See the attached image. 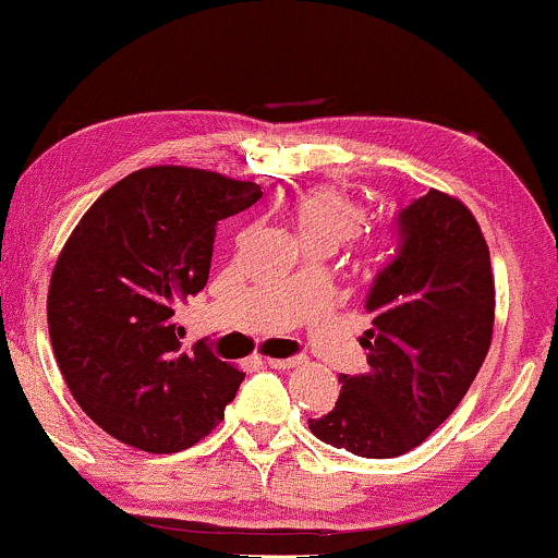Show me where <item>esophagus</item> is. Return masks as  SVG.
I'll list each match as a JSON object with an SVG mask.
<instances>
[{
    "mask_svg": "<svg viewBox=\"0 0 558 558\" xmlns=\"http://www.w3.org/2000/svg\"><path fill=\"white\" fill-rule=\"evenodd\" d=\"M298 363H300L298 355H292V359H268V366L279 368V372H287V368H295Z\"/></svg>",
    "mask_w": 558,
    "mask_h": 558,
    "instance_id": "obj_1",
    "label": "esophagus"
}]
</instances>
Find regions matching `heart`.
<instances>
[{
  "label": "heart",
  "mask_w": 558,
  "mask_h": 558,
  "mask_svg": "<svg viewBox=\"0 0 558 558\" xmlns=\"http://www.w3.org/2000/svg\"><path fill=\"white\" fill-rule=\"evenodd\" d=\"M292 221L303 245L329 242L337 247L361 229L363 210L337 190H311L292 205Z\"/></svg>",
  "instance_id": "1"
}]
</instances>
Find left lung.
Returning a JSON list of instances; mask_svg holds the SVG:
<instances>
[{
    "label": "left lung",
    "mask_w": 558,
    "mask_h": 558,
    "mask_svg": "<svg viewBox=\"0 0 558 558\" xmlns=\"http://www.w3.org/2000/svg\"><path fill=\"white\" fill-rule=\"evenodd\" d=\"M396 255L366 295L368 368L340 374L342 392L313 435L363 459H396L440 427L466 396L493 340L496 284L480 223L429 190L392 223Z\"/></svg>",
    "instance_id": "obj_1"
}]
</instances>
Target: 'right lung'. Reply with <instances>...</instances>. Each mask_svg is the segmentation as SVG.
<instances>
[{"instance_id": "1", "label": "right lung", "mask_w": 558, "mask_h": 558, "mask_svg": "<svg viewBox=\"0 0 558 558\" xmlns=\"http://www.w3.org/2000/svg\"><path fill=\"white\" fill-rule=\"evenodd\" d=\"M263 197L184 166L129 173L86 210L49 281L54 359L84 414L147 453H179L223 418L245 374L181 350L179 305L208 284L216 227Z\"/></svg>"}]
</instances>
